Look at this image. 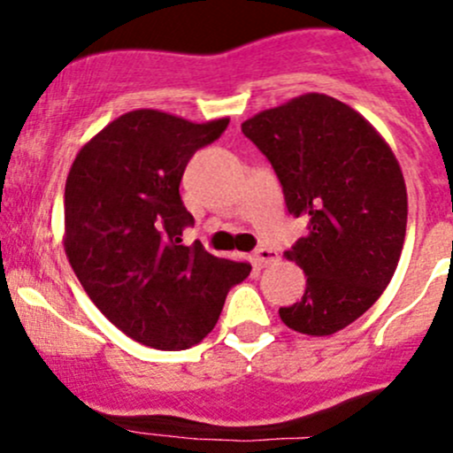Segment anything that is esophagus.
<instances>
[{
    "instance_id": "1",
    "label": "esophagus",
    "mask_w": 453,
    "mask_h": 453,
    "mask_svg": "<svg viewBox=\"0 0 453 453\" xmlns=\"http://www.w3.org/2000/svg\"><path fill=\"white\" fill-rule=\"evenodd\" d=\"M278 258H280V256H278L276 250H272V248H258L254 252V265L258 269L267 267V265H273Z\"/></svg>"
}]
</instances>
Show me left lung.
<instances>
[{"instance_id": "8db88e82", "label": "left lung", "mask_w": 453, "mask_h": 453, "mask_svg": "<svg viewBox=\"0 0 453 453\" xmlns=\"http://www.w3.org/2000/svg\"><path fill=\"white\" fill-rule=\"evenodd\" d=\"M272 162L287 210L309 234L287 250L307 276L280 319L304 335H333L379 300L399 265L408 193L395 153L349 104L304 94L241 125Z\"/></svg>"}]
</instances>
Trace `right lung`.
<instances>
[{"label":"right lung","mask_w":453,"mask_h":453,"mask_svg":"<svg viewBox=\"0 0 453 453\" xmlns=\"http://www.w3.org/2000/svg\"><path fill=\"white\" fill-rule=\"evenodd\" d=\"M230 118L190 122L135 109L109 122L76 155L65 181L67 260L91 303L125 335L184 350L214 328L250 263L181 245L193 214L180 197L186 164Z\"/></svg>","instance_id":"1"}]
</instances>
